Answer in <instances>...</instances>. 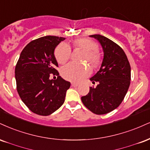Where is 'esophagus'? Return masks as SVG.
<instances>
[{"label": "esophagus", "mask_w": 150, "mask_h": 150, "mask_svg": "<svg viewBox=\"0 0 150 150\" xmlns=\"http://www.w3.org/2000/svg\"><path fill=\"white\" fill-rule=\"evenodd\" d=\"M78 85H79V84H77V83H75V82L71 83V86H73V87H75V86H77Z\"/></svg>", "instance_id": "34e87169"}]
</instances>
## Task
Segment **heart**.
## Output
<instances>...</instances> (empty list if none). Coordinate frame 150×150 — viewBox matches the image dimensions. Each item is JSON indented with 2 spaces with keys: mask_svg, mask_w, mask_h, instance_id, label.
I'll use <instances>...</instances> for the list:
<instances>
[{
  "mask_svg": "<svg viewBox=\"0 0 150 150\" xmlns=\"http://www.w3.org/2000/svg\"><path fill=\"white\" fill-rule=\"evenodd\" d=\"M74 48L83 50L82 59L88 61L93 67H96L100 62V54L97 50L96 43L88 38H79L73 41ZM54 56L59 64H64L71 56V49L66 43H61L56 48ZM61 75L72 82H80L89 75L90 69L86 66H78L75 63H70L61 69Z\"/></svg>",
  "mask_w": 150,
  "mask_h": 150,
  "instance_id": "b5f03b06",
  "label": "heart"
}]
</instances>
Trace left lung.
I'll use <instances>...</instances> for the list:
<instances>
[{"label":"left lung","instance_id":"obj_1","mask_svg":"<svg viewBox=\"0 0 150 150\" xmlns=\"http://www.w3.org/2000/svg\"><path fill=\"white\" fill-rule=\"evenodd\" d=\"M90 37L101 45L104 57L101 67L90 79L96 87L91 86L89 92L81 99L83 104L96 115L107 114L114 110L123 101L131 82V66L122 47L100 35Z\"/></svg>","mask_w":150,"mask_h":150}]
</instances>
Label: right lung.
<instances>
[{
  "mask_svg": "<svg viewBox=\"0 0 150 150\" xmlns=\"http://www.w3.org/2000/svg\"><path fill=\"white\" fill-rule=\"evenodd\" d=\"M66 38L47 35L32 40L23 48L15 66L17 90L30 111L47 116L62 105L70 83L61 76L54 52ZM52 74L57 80H50Z\"/></svg>",
  "mask_w": 150,
  "mask_h": 150,
  "instance_id": "1",
  "label": "right lung"
}]
</instances>
